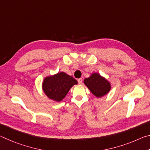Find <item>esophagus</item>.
<instances>
[{
  "mask_svg": "<svg viewBox=\"0 0 150 150\" xmlns=\"http://www.w3.org/2000/svg\"><path fill=\"white\" fill-rule=\"evenodd\" d=\"M78 81V83H79V84H81V83H82V82H83V79L81 78H80V79H79L77 80Z\"/></svg>",
  "mask_w": 150,
  "mask_h": 150,
  "instance_id": "obj_1",
  "label": "esophagus"
}]
</instances>
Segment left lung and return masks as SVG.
Wrapping results in <instances>:
<instances>
[{
    "label": "left lung",
    "mask_w": 150,
    "mask_h": 150,
    "mask_svg": "<svg viewBox=\"0 0 150 150\" xmlns=\"http://www.w3.org/2000/svg\"><path fill=\"white\" fill-rule=\"evenodd\" d=\"M83 82L93 95L97 98L103 97L111 89L110 83L105 77L96 72L93 73L90 77L85 78Z\"/></svg>",
    "instance_id": "8db88e82"
}]
</instances>
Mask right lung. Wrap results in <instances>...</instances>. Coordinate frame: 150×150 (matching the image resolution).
Here are the masks:
<instances>
[{
  "instance_id": "obj_1",
  "label": "right lung",
  "mask_w": 150,
  "mask_h": 150,
  "mask_svg": "<svg viewBox=\"0 0 150 150\" xmlns=\"http://www.w3.org/2000/svg\"><path fill=\"white\" fill-rule=\"evenodd\" d=\"M77 81L64 72L46 76L43 81L42 87L45 95L50 99L60 102L64 98L73 85Z\"/></svg>"
}]
</instances>
